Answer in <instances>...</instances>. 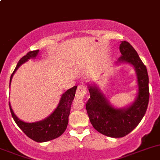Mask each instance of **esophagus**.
<instances>
[{
    "label": "esophagus",
    "mask_w": 160,
    "mask_h": 160,
    "mask_svg": "<svg viewBox=\"0 0 160 160\" xmlns=\"http://www.w3.org/2000/svg\"><path fill=\"white\" fill-rule=\"evenodd\" d=\"M86 94H87L86 88L83 86H79L77 90V92H76V98H80V99H83V98H84L85 95Z\"/></svg>",
    "instance_id": "1"
}]
</instances>
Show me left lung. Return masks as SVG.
<instances>
[{"label":"left lung","mask_w":160,"mask_h":160,"mask_svg":"<svg viewBox=\"0 0 160 160\" xmlns=\"http://www.w3.org/2000/svg\"><path fill=\"white\" fill-rule=\"evenodd\" d=\"M119 49L122 56L116 65L126 62L134 67L136 73L138 93L135 101L123 108H115L98 85L94 83L88 85L90 98L87 102L86 109L90 123L98 132L111 138H122L136 128L146 114L149 98L146 67L129 42L122 41Z\"/></svg>","instance_id":"left-lung-1"}]
</instances>
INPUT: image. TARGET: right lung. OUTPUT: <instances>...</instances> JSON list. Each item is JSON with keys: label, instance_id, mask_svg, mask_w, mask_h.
I'll return each mask as SVG.
<instances>
[{"label": "right lung", "instance_id": "1", "mask_svg": "<svg viewBox=\"0 0 160 160\" xmlns=\"http://www.w3.org/2000/svg\"><path fill=\"white\" fill-rule=\"evenodd\" d=\"M38 52H39V50L31 51L18 61L16 68L14 69V72L11 76L9 87L11 86V82L14 72L20 67V66L27 62L28 59H35ZM77 88V86H74L73 88L67 90L65 93H62L56 108L49 116L43 120L36 122H32V123L20 120L14 113L9 102V107H10L12 118L18 126L21 128V130L27 136L29 137L31 139L37 142H48L58 138L67 129L71 104L75 97Z\"/></svg>", "mask_w": 160, "mask_h": 160}]
</instances>
